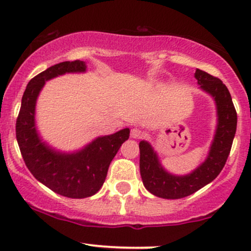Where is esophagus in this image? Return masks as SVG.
<instances>
[{"label": "esophagus", "mask_w": 251, "mask_h": 251, "mask_svg": "<svg viewBox=\"0 0 251 251\" xmlns=\"http://www.w3.org/2000/svg\"><path fill=\"white\" fill-rule=\"evenodd\" d=\"M143 135L144 132L140 128L133 127L131 129V137L134 138V139H140V138H143Z\"/></svg>", "instance_id": "34e87169"}]
</instances>
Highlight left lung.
Here are the masks:
<instances>
[{
  "instance_id": "1",
  "label": "left lung",
  "mask_w": 251,
  "mask_h": 251,
  "mask_svg": "<svg viewBox=\"0 0 251 251\" xmlns=\"http://www.w3.org/2000/svg\"><path fill=\"white\" fill-rule=\"evenodd\" d=\"M201 88L214 97L218 124L208 158L195 171L186 176L169 174L160 165L158 155L148 142L139 143L140 176L144 186L152 195L166 200H178L195 194L211 183L226 165L237 126V113L226 86L218 77L197 70L195 73Z\"/></svg>"
}]
</instances>
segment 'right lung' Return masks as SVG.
<instances>
[{
  "instance_id": "add662e5",
  "label": "right lung",
  "mask_w": 251,
  "mask_h": 251,
  "mask_svg": "<svg viewBox=\"0 0 251 251\" xmlns=\"http://www.w3.org/2000/svg\"><path fill=\"white\" fill-rule=\"evenodd\" d=\"M83 61L56 63L28 82L16 120V139L31 175L51 191L68 198H86L101 189L114 155L129 137V128L97 138L81 151L61 153L40 139L35 127V103L47 80L65 73L85 72Z\"/></svg>"
}]
</instances>
